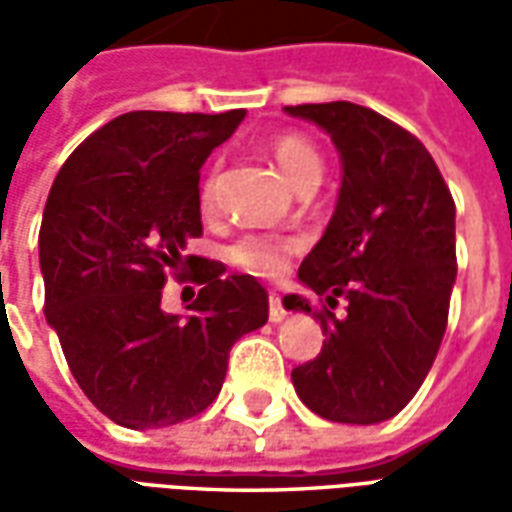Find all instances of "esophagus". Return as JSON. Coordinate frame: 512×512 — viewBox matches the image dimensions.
Segmentation results:
<instances>
[{"label":"esophagus","mask_w":512,"mask_h":512,"mask_svg":"<svg viewBox=\"0 0 512 512\" xmlns=\"http://www.w3.org/2000/svg\"><path fill=\"white\" fill-rule=\"evenodd\" d=\"M268 321L271 323L285 321V307H282V299H279L277 293H271V296H268Z\"/></svg>","instance_id":"obj_1"}]
</instances>
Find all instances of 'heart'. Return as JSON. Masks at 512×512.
Returning a JSON list of instances; mask_svg holds the SVG:
<instances>
[{
	"label": "heart",
	"mask_w": 512,
	"mask_h": 512,
	"mask_svg": "<svg viewBox=\"0 0 512 512\" xmlns=\"http://www.w3.org/2000/svg\"><path fill=\"white\" fill-rule=\"evenodd\" d=\"M271 156L285 172V178L296 186L299 191L315 189L321 180V153L312 145L310 139L296 131H285L271 139ZM202 208L211 211L216 202V167L205 175L200 191ZM296 249L290 238L282 235H266V233H249L238 238L230 249H227V260L233 266L244 268L246 274L263 279H277L285 274L288 266V255Z\"/></svg>",
	"instance_id": "obj_1"
}]
</instances>
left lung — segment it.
<instances>
[{"label":"left lung","mask_w":512,"mask_h":512,"mask_svg":"<svg viewBox=\"0 0 512 512\" xmlns=\"http://www.w3.org/2000/svg\"><path fill=\"white\" fill-rule=\"evenodd\" d=\"M332 136L343 186L323 238L299 279L326 304L346 299L337 319L315 312L321 354L293 367L301 403L318 417L376 425L417 395L447 329L455 285V202L417 136L351 101L285 106ZM288 310L310 301L285 296Z\"/></svg>","instance_id":"1"}]
</instances>
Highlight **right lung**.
I'll return each instance as SVG.
<instances>
[{
  "label": "right lung",
  "mask_w": 512,
  "mask_h": 512,
  "mask_svg": "<svg viewBox=\"0 0 512 512\" xmlns=\"http://www.w3.org/2000/svg\"><path fill=\"white\" fill-rule=\"evenodd\" d=\"M244 109L128 112L62 164L40 224L46 321L76 384L131 430L167 428L211 406L235 340L268 321L266 288L183 255L200 238V167ZM203 285L189 316L160 310L167 273Z\"/></svg>",
  "instance_id": "add662e5"
}]
</instances>
